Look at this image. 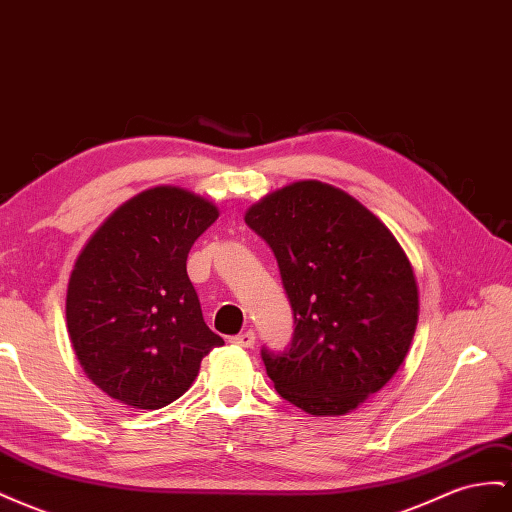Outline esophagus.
Returning a JSON list of instances; mask_svg holds the SVG:
<instances>
[{"label":"esophagus","instance_id":"obj_1","mask_svg":"<svg viewBox=\"0 0 512 512\" xmlns=\"http://www.w3.org/2000/svg\"><path fill=\"white\" fill-rule=\"evenodd\" d=\"M230 342L237 344V347H252V344L256 342V334H254L252 329H247V331H243V334H239V336H232Z\"/></svg>","mask_w":512,"mask_h":512}]
</instances>
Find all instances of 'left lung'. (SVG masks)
Here are the masks:
<instances>
[{"instance_id": "left-lung-1", "label": "left lung", "mask_w": 512, "mask_h": 512, "mask_svg": "<svg viewBox=\"0 0 512 512\" xmlns=\"http://www.w3.org/2000/svg\"><path fill=\"white\" fill-rule=\"evenodd\" d=\"M245 224L278 260L295 331L260 349L278 394L342 416L379 392L409 351L418 284L394 234L349 193L301 181L262 198Z\"/></svg>"}]
</instances>
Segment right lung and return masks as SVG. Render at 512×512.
I'll list each match as a JSON object with an SVG mask.
<instances>
[{"label": "right lung", "instance_id": "obj_1", "mask_svg": "<svg viewBox=\"0 0 512 512\" xmlns=\"http://www.w3.org/2000/svg\"><path fill=\"white\" fill-rule=\"evenodd\" d=\"M217 215L191 191L155 187L124 202L81 250L68 280V334L92 383L120 403L170 405L224 344L187 275L191 245Z\"/></svg>", "mask_w": 512, "mask_h": 512}]
</instances>
